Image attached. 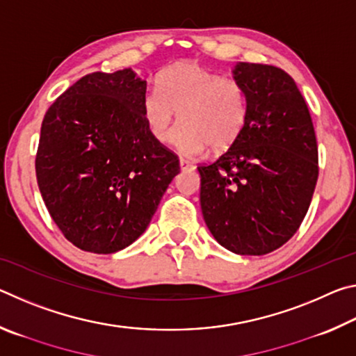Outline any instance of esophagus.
<instances>
[{
	"label": "esophagus",
	"instance_id": "34e87169",
	"mask_svg": "<svg viewBox=\"0 0 356 356\" xmlns=\"http://www.w3.org/2000/svg\"><path fill=\"white\" fill-rule=\"evenodd\" d=\"M179 163H180V170H182V171H191V170H195V165H193L191 161L185 160V159H180Z\"/></svg>",
	"mask_w": 356,
	"mask_h": 356
}]
</instances>
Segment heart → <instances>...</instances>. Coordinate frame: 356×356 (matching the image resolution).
<instances>
[{
    "instance_id": "heart-1",
    "label": "heart",
    "mask_w": 356,
    "mask_h": 356,
    "mask_svg": "<svg viewBox=\"0 0 356 356\" xmlns=\"http://www.w3.org/2000/svg\"><path fill=\"white\" fill-rule=\"evenodd\" d=\"M143 118L155 141L172 136L184 155L196 156L210 147L225 152L242 136L248 120V95L237 80L225 78L200 63L184 61L161 70L156 89L141 102Z\"/></svg>"
}]
</instances>
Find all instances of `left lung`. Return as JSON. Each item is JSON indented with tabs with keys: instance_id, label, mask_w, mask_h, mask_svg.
Wrapping results in <instances>:
<instances>
[{
	"instance_id": "1",
	"label": "left lung",
	"mask_w": 356,
	"mask_h": 356,
	"mask_svg": "<svg viewBox=\"0 0 356 356\" xmlns=\"http://www.w3.org/2000/svg\"><path fill=\"white\" fill-rule=\"evenodd\" d=\"M234 78L248 95L238 141L197 166L201 209L226 250L262 256L292 238L318 177L314 125L293 78L280 67L240 63Z\"/></svg>"
}]
</instances>
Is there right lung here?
<instances>
[{
	"label": "right lung",
	"instance_id": "right-lung-1",
	"mask_svg": "<svg viewBox=\"0 0 356 356\" xmlns=\"http://www.w3.org/2000/svg\"><path fill=\"white\" fill-rule=\"evenodd\" d=\"M146 81L130 69L94 72L59 95L42 120L35 176L48 213L83 251L110 254L146 231L177 155L143 118Z\"/></svg>",
	"mask_w": 356,
	"mask_h": 356
}]
</instances>
